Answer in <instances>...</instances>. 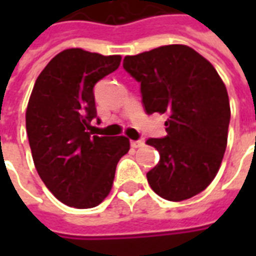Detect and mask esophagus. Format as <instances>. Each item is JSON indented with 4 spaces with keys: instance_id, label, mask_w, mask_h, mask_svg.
<instances>
[{
    "instance_id": "obj_1",
    "label": "esophagus",
    "mask_w": 256,
    "mask_h": 256,
    "mask_svg": "<svg viewBox=\"0 0 256 256\" xmlns=\"http://www.w3.org/2000/svg\"><path fill=\"white\" fill-rule=\"evenodd\" d=\"M130 145H132L133 148H140V146L144 145V141H142V140H132V141H130Z\"/></svg>"
}]
</instances>
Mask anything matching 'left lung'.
<instances>
[{
  "label": "left lung",
  "instance_id": "left-lung-1",
  "mask_svg": "<svg viewBox=\"0 0 256 256\" xmlns=\"http://www.w3.org/2000/svg\"><path fill=\"white\" fill-rule=\"evenodd\" d=\"M123 68L141 84L148 115L163 114L166 136L148 138L160 159L146 178L160 198L182 202L208 186L220 170L230 122L229 97L208 60L185 45L126 56Z\"/></svg>",
  "mask_w": 256,
  "mask_h": 256
}]
</instances>
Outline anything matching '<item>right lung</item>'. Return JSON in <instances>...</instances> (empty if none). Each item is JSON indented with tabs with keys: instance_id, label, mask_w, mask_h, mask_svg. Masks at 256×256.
Segmentation results:
<instances>
[{
	"instance_id": "obj_1",
	"label": "right lung",
	"mask_w": 256,
	"mask_h": 256,
	"mask_svg": "<svg viewBox=\"0 0 256 256\" xmlns=\"http://www.w3.org/2000/svg\"><path fill=\"white\" fill-rule=\"evenodd\" d=\"M122 58L67 49L36 78L26 112V128L40 177L62 202L96 207L108 196L119 159L130 150L123 136L89 132L97 118L94 86Z\"/></svg>"
}]
</instances>
